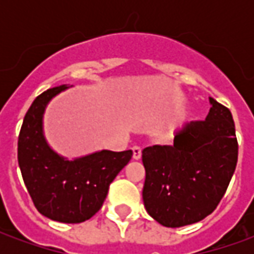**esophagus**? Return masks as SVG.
Returning a JSON list of instances; mask_svg holds the SVG:
<instances>
[{
	"mask_svg": "<svg viewBox=\"0 0 254 254\" xmlns=\"http://www.w3.org/2000/svg\"><path fill=\"white\" fill-rule=\"evenodd\" d=\"M132 151H133V159L138 160L140 158H141V148H140V147L136 145V147H133Z\"/></svg>",
	"mask_w": 254,
	"mask_h": 254,
	"instance_id": "34e87169",
	"label": "esophagus"
}]
</instances>
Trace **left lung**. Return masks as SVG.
Masks as SVG:
<instances>
[{"instance_id": "left-lung-1", "label": "left lung", "mask_w": 254, "mask_h": 254, "mask_svg": "<svg viewBox=\"0 0 254 254\" xmlns=\"http://www.w3.org/2000/svg\"><path fill=\"white\" fill-rule=\"evenodd\" d=\"M209 105L205 120L177 129L171 145L143 149L144 207L165 227H182L207 218L234 174L238 144L233 116L212 98Z\"/></svg>"}]
</instances>
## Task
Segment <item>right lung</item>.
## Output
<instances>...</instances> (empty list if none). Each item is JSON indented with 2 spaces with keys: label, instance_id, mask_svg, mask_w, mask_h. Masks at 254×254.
<instances>
[{
  "label": "right lung",
  "instance_id": "add662e5",
  "mask_svg": "<svg viewBox=\"0 0 254 254\" xmlns=\"http://www.w3.org/2000/svg\"><path fill=\"white\" fill-rule=\"evenodd\" d=\"M63 84L39 95L27 111L17 143V159L36 209L61 223H81L92 218L105 201L117 174L132 159V149H109L67 159L47 143L43 117L47 105L65 89Z\"/></svg>",
  "mask_w": 254,
  "mask_h": 254
}]
</instances>
